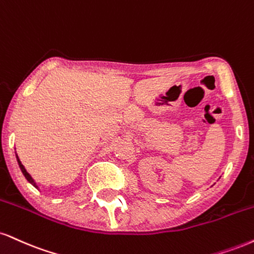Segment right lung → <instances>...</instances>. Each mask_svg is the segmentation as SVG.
Wrapping results in <instances>:
<instances>
[{
  "instance_id": "right-lung-1",
  "label": "right lung",
  "mask_w": 254,
  "mask_h": 254,
  "mask_svg": "<svg viewBox=\"0 0 254 254\" xmlns=\"http://www.w3.org/2000/svg\"><path fill=\"white\" fill-rule=\"evenodd\" d=\"M16 160H17V163H19V167H20L21 172H22V174H23V175H24V177H26V179H27V181H28L29 183H32V185H33V186H34V187H35L36 189H39V187H38V185H36V183H35V181H34V180H33V177H32V176H30L28 173H27L26 168H24V167H23V164H22V163H21L20 158H19V156H17V155H16Z\"/></svg>"
}]
</instances>
